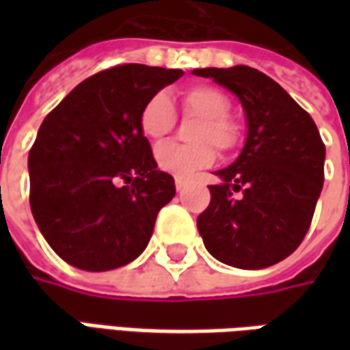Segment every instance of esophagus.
I'll return each instance as SVG.
<instances>
[{"instance_id":"34e87169","label":"esophagus","mask_w":350,"mask_h":350,"mask_svg":"<svg viewBox=\"0 0 350 350\" xmlns=\"http://www.w3.org/2000/svg\"><path fill=\"white\" fill-rule=\"evenodd\" d=\"M176 189L178 191L185 189V182H183V180H176Z\"/></svg>"}]
</instances>
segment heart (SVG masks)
Instances as JSON below:
<instances>
[{"mask_svg":"<svg viewBox=\"0 0 350 350\" xmlns=\"http://www.w3.org/2000/svg\"><path fill=\"white\" fill-rule=\"evenodd\" d=\"M183 114L200 118L195 129V146H180L176 142L161 144L155 150L157 167L174 176L187 180L197 170L208 168L215 161V150H230L240 140V127L228 116L230 100L219 88L200 84L183 93ZM176 122L174 107L167 93H155L148 99L140 112V129L150 140H161L172 131Z\"/></svg>","mask_w":350,"mask_h":350,"instance_id":"1","label":"heart"}]
</instances>
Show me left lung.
Segmentation results:
<instances>
[{
	"mask_svg": "<svg viewBox=\"0 0 350 350\" xmlns=\"http://www.w3.org/2000/svg\"><path fill=\"white\" fill-rule=\"evenodd\" d=\"M242 103L247 137L242 152L215 172L212 200L198 215L206 250L219 262L260 270L281 262L308 232L324 182V150L311 116L264 72L234 65L195 69ZM243 189L234 199L232 190Z\"/></svg>",
	"mask_w": 350,
	"mask_h": 350,
	"instance_id": "1",
	"label": "left lung"
}]
</instances>
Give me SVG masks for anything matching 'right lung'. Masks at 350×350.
I'll return each instance as SVG.
<instances>
[{
    "mask_svg": "<svg viewBox=\"0 0 350 350\" xmlns=\"http://www.w3.org/2000/svg\"><path fill=\"white\" fill-rule=\"evenodd\" d=\"M180 69L120 65L80 82L39 127L27 157L35 223L65 262L86 271L129 264L176 195L140 129L150 97Z\"/></svg>",
    "mask_w": 350,
    "mask_h": 350,
    "instance_id": "right-lung-1",
    "label": "right lung"
}]
</instances>
